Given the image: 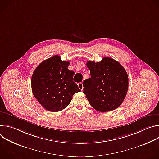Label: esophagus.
<instances>
[{
	"mask_svg": "<svg viewBox=\"0 0 159 159\" xmlns=\"http://www.w3.org/2000/svg\"><path fill=\"white\" fill-rule=\"evenodd\" d=\"M78 87L80 89V90H82L83 89V84L82 82H80V83H78Z\"/></svg>",
	"mask_w": 159,
	"mask_h": 159,
	"instance_id": "34e87169",
	"label": "esophagus"
}]
</instances>
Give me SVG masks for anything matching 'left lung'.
Returning <instances> with one entry per match:
<instances>
[{
    "instance_id": "8db88e82",
    "label": "left lung",
    "mask_w": 159,
    "mask_h": 159,
    "mask_svg": "<svg viewBox=\"0 0 159 159\" xmlns=\"http://www.w3.org/2000/svg\"><path fill=\"white\" fill-rule=\"evenodd\" d=\"M90 78L84 80V93L91 106L100 112L118 108L128 89V77L123 66L109 57L99 62L88 61Z\"/></svg>"
}]
</instances>
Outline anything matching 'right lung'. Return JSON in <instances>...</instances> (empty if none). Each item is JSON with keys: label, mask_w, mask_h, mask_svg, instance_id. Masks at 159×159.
<instances>
[{"label": "right lung", "mask_w": 159, "mask_h": 159, "mask_svg": "<svg viewBox=\"0 0 159 159\" xmlns=\"http://www.w3.org/2000/svg\"><path fill=\"white\" fill-rule=\"evenodd\" d=\"M69 63L57 55L42 61L33 74V94L49 111L63 110L70 104L74 94L80 92L73 81L74 72L68 69Z\"/></svg>", "instance_id": "add662e5"}]
</instances>
